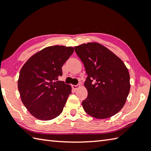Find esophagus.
Masks as SVG:
<instances>
[{"instance_id":"34e87169","label":"esophagus","mask_w":151,"mask_h":151,"mask_svg":"<svg viewBox=\"0 0 151 151\" xmlns=\"http://www.w3.org/2000/svg\"><path fill=\"white\" fill-rule=\"evenodd\" d=\"M79 87H80V84H78L77 86H72V88L74 89V90H77V89L79 88Z\"/></svg>"}]
</instances>
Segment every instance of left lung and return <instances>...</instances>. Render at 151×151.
I'll return each instance as SVG.
<instances>
[{
  "mask_svg": "<svg viewBox=\"0 0 151 151\" xmlns=\"http://www.w3.org/2000/svg\"><path fill=\"white\" fill-rule=\"evenodd\" d=\"M83 63L88 92L82 101L85 111L97 119L112 117L122 109L130 91L128 69L119 58L97 42L74 47Z\"/></svg>",
  "mask_w": 151,
  "mask_h": 151,
  "instance_id": "left-lung-1",
  "label": "left lung"
}]
</instances>
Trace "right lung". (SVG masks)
<instances>
[{
  "label": "right lung",
  "mask_w": 151,
  "mask_h": 151,
  "mask_svg": "<svg viewBox=\"0 0 151 151\" xmlns=\"http://www.w3.org/2000/svg\"><path fill=\"white\" fill-rule=\"evenodd\" d=\"M73 51V47L63 46L45 47L21 68L18 81L21 100L38 119L51 120L62 112L71 88L56 80L62 76V67Z\"/></svg>",
  "instance_id": "1"
}]
</instances>
